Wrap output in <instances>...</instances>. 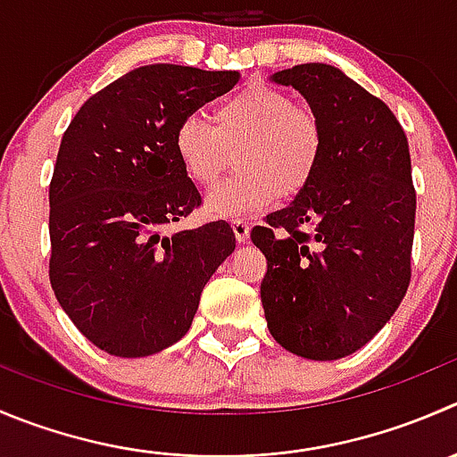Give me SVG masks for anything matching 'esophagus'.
Listing matches in <instances>:
<instances>
[{
    "label": "esophagus",
    "mask_w": 457,
    "mask_h": 457,
    "mask_svg": "<svg viewBox=\"0 0 457 457\" xmlns=\"http://www.w3.org/2000/svg\"><path fill=\"white\" fill-rule=\"evenodd\" d=\"M232 229H234V234H237L238 243L250 241V225H247L245 220H241V219L232 220Z\"/></svg>",
    "instance_id": "esophagus-1"
}]
</instances>
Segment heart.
<instances>
[{"instance_id": "1", "label": "heart", "mask_w": 457, "mask_h": 457, "mask_svg": "<svg viewBox=\"0 0 457 457\" xmlns=\"http://www.w3.org/2000/svg\"><path fill=\"white\" fill-rule=\"evenodd\" d=\"M234 152L241 171L205 201L214 219L256 214L303 192L323 156L321 122L290 93L252 82L216 104L214 127L185 116L174 131L176 161L198 187H214Z\"/></svg>"}]
</instances>
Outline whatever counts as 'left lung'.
<instances>
[{
  "label": "left lung",
  "instance_id": "8db88e82",
  "mask_svg": "<svg viewBox=\"0 0 457 457\" xmlns=\"http://www.w3.org/2000/svg\"><path fill=\"white\" fill-rule=\"evenodd\" d=\"M270 79L296 88L317 113L323 156L312 183L252 229L268 261L265 321L286 351L341 360L386 326L409 287V140L393 111L335 66L296 64Z\"/></svg>",
  "mask_w": 457,
  "mask_h": 457
}]
</instances>
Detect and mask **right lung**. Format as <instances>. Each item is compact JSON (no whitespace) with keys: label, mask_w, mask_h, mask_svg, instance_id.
I'll return each instance as SVG.
<instances>
[{"label":"right lung","mask_w":457,"mask_h":457,"mask_svg":"<svg viewBox=\"0 0 457 457\" xmlns=\"http://www.w3.org/2000/svg\"><path fill=\"white\" fill-rule=\"evenodd\" d=\"M238 78L140 66L88 97L62 136L48 277L75 328L109 355L147 357L183 339L203 287L237 247L225 220L165 229L201 205L176 161V127Z\"/></svg>","instance_id":"1"}]
</instances>
